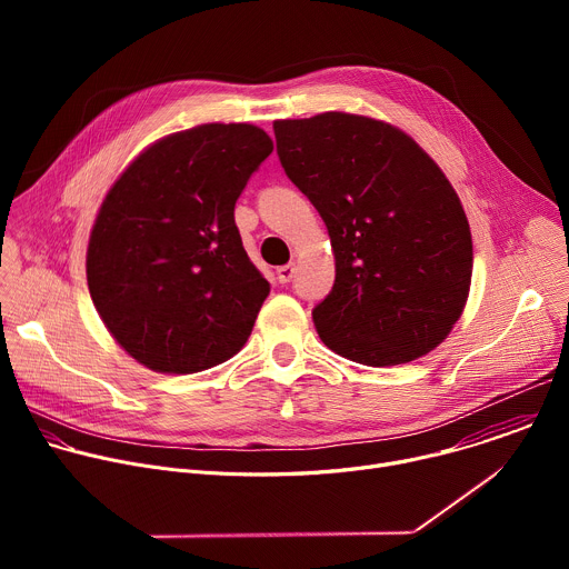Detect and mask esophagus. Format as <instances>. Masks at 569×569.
Returning a JSON list of instances; mask_svg holds the SVG:
<instances>
[{
	"mask_svg": "<svg viewBox=\"0 0 569 569\" xmlns=\"http://www.w3.org/2000/svg\"><path fill=\"white\" fill-rule=\"evenodd\" d=\"M292 277H295V266H292V263L281 266V268L277 270V279H279V283H290V281H292Z\"/></svg>",
	"mask_w": 569,
	"mask_h": 569,
	"instance_id": "1",
	"label": "esophagus"
}]
</instances>
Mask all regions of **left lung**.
<instances>
[{
  "label": "left lung",
  "mask_w": 569,
  "mask_h": 569,
  "mask_svg": "<svg viewBox=\"0 0 569 569\" xmlns=\"http://www.w3.org/2000/svg\"><path fill=\"white\" fill-rule=\"evenodd\" d=\"M274 137L331 236L336 283L312 310L321 342L367 367L437 349L472 277L468 218L437 161L396 126L349 112L281 119Z\"/></svg>",
  "instance_id": "8db88e82"
}]
</instances>
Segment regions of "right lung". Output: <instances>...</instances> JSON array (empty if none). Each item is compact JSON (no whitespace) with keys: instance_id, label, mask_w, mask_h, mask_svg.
Segmentation results:
<instances>
[{"instance_id":"add662e5","label":"right lung","mask_w":569,"mask_h":569,"mask_svg":"<svg viewBox=\"0 0 569 569\" xmlns=\"http://www.w3.org/2000/svg\"><path fill=\"white\" fill-rule=\"evenodd\" d=\"M252 123H202L141 150L110 187L88 246V286L117 345L159 373H198L246 347L270 283L233 207L272 152Z\"/></svg>"}]
</instances>
